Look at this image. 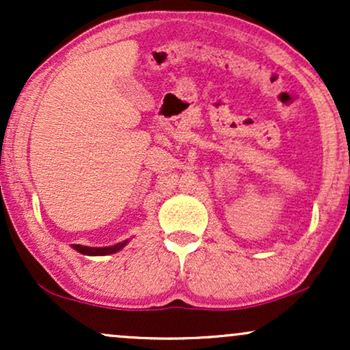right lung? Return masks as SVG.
<instances>
[{
	"mask_svg": "<svg viewBox=\"0 0 350 350\" xmlns=\"http://www.w3.org/2000/svg\"><path fill=\"white\" fill-rule=\"evenodd\" d=\"M118 250H122V245H115V247H108V248H88L83 247L82 248V255H88V256H98V255H110V253H116Z\"/></svg>",
	"mask_w": 350,
	"mask_h": 350,
	"instance_id": "1",
	"label": "right lung"
}]
</instances>
